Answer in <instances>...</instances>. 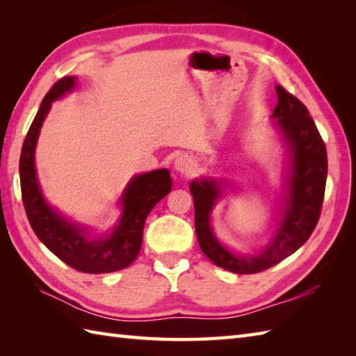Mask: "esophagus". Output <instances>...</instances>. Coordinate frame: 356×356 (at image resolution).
I'll use <instances>...</instances> for the list:
<instances>
[{
  "instance_id": "esophagus-1",
  "label": "esophagus",
  "mask_w": 356,
  "mask_h": 356,
  "mask_svg": "<svg viewBox=\"0 0 356 356\" xmlns=\"http://www.w3.org/2000/svg\"><path fill=\"white\" fill-rule=\"evenodd\" d=\"M174 170L179 174H191L195 170L194 159L188 154L179 156L176 161H174Z\"/></svg>"
}]
</instances>
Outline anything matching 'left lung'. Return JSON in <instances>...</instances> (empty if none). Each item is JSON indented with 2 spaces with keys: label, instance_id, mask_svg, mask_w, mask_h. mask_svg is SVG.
<instances>
[{
  "label": "left lung",
  "instance_id": "obj_1",
  "mask_svg": "<svg viewBox=\"0 0 356 356\" xmlns=\"http://www.w3.org/2000/svg\"><path fill=\"white\" fill-rule=\"evenodd\" d=\"M272 127L286 148L282 211L269 245L254 254H238L217 238L211 225L213 209L231 188L229 180L194 179L190 191L195 211V234L202 252L216 266L234 274H255L275 266L303 246L318 223L327 179L326 145L314 119L297 97L277 86Z\"/></svg>",
  "mask_w": 356,
  "mask_h": 356
}]
</instances>
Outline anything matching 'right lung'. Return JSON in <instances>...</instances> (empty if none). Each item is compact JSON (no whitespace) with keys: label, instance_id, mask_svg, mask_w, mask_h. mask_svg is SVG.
<instances>
[{"label":"right lung","instance_id":"obj_1","mask_svg":"<svg viewBox=\"0 0 356 356\" xmlns=\"http://www.w3.org/2000/svg\"><path fill=\"white\" fill-rule=\"evenodd\" d=\"M76 82V76L59 79L40 105L21 149V194L32 229L59 260L87 274H108L138 259L143 225L151 209L171 191L172 180L166 168L136 174L118 200V222L108 232L96 236H92V228L70 220L45 200L35 166L38 138L51 104L72 93Z\"/></svg>","mask_w":356,"mask_h":356}]
</instances>
